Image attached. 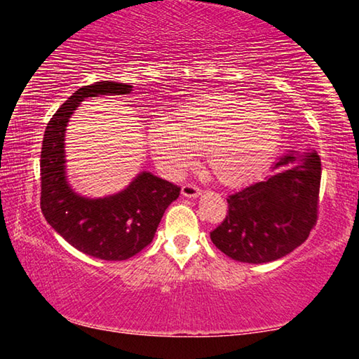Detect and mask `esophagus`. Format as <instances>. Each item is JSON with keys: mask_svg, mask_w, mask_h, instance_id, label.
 Masks as SVG:
<instances>
[{"mask_svg": "<svg viewBox=\"0 0 359 359\" xmlns=\"http://www.w3.org/2000/svg\"><path fill=\"white\" fill-rule=\"evenodd\" d=\"M199 194H201V191H199V188H198L196 185L185 184L184 187H182V196L190 198V199H194V198H198Z\"/></svg>", "mask_w": 359, "mask_h": 359, "instance_id": "34e87169", "label": "esophagus"}]
</instances>
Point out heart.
<instances>
[{"mask_svg":"<svg viewBox=\"0 0 359 359\" xmlns=\"http://www.w3.org/2000/svg\"><path fill=\"white\" fill-rule=\"evenodd\" d=\"M280 139L274 109L233 93L187 102L169 121L156 118L147 130L154 160L169 177H180L203 151L208 171L226 187L259 177L274 160Z\"/></svg>","mask_w":359,"mask_h":359,"instance_id":"obj_1","label":"heart"}]
</instances>
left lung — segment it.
I'll list each match as a JSON object with an SVG mask.
<instances>
[{
	"mask_svg": "<svg viewBox=\"0 0 359 359\" xmlns=\"http://www.w3.org/2000/svg\"><path fill=\"white\" fill-rule=\"evenodd\" d=\"M264 180L228 196V215L210 233L218 250L241 263H271L299 247L317 222L321 161L288 150Z\"/></svg>",
	"mask_w": 359,
	"mask_h": 359,
	"instance_id": "8db88e82",
	"label": "left lung"
}]
</instances>
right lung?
<instances>
[{
    "label": "right lung",
    "mask_w": 359,
    "mask_h": 359,
    "mask_svg": "<svg viewBox=\"0 0 359 359\" xmlns=\"http://www.w3.org/2000/svg\"><path fill=\"white\" fill-rule=\"evenodd\" d=\"M133 85L102 81L85 85L48 121L41 150V209L47 223L79 252L106 261L135 257L155 238L156 228L180 188L141 171L123 190L88 198L71 187L66 174V126L87 98L130 95Z\"/></svg>",
    "instance_id": "1"
}]
</instances>
